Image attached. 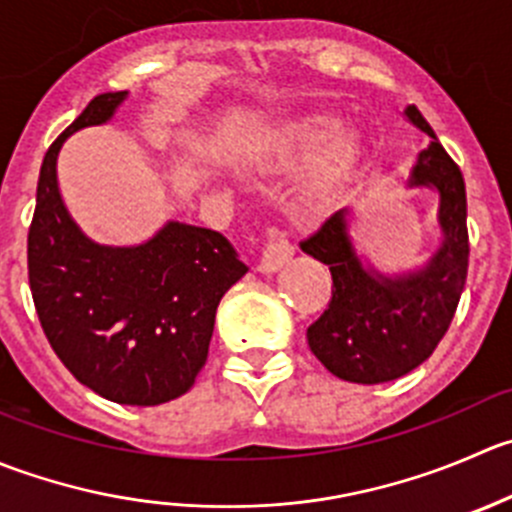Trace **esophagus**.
Returning a JSON list of instances; mask_svg holds the SVG:
<instances>
[{"mask_svg": "<svg viewBox=\"0 0 512 512\" xmlns=\"http://www.w3.org/2000/svg\"><path fill=\"white\" fill-rule=\"evenodd\" d=\"M290 257H292V245L285 240V235H282L280 230H267L265 247H262L260 270L262 272L280 270Z\"/></svg>", "mask_w": 512, "mask_h": 512, "instance_id": "esophagus-1", "label": "esophagus"}]
</instances>
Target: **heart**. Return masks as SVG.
<instances>
[{
	"label": "heart",
	"instance_id": "heart-1",
	"mask_svg": "<svg viewBox=\"0 0 512 512\" xmlns=\"http://www.w3.org/2000/svg\"><path fill=\"white\" fill-rule=\"evenodd\" d=\"M330 132H332V119H325V117L307 119V122H302L295 132V150L300 152V155H312V152L320 150V145L327 140ZM357 155H360V142H357V137L355 135L342 137V140L335 145V150L330 152V157H327L325 172H322L320 180L315 182L312 200H322V197L332 190V185H335V182L340 180L352 165H355Z\"/></svg>",
	"mask_w": 512,
	"mask_h": 512
}]
</instances>
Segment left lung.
<instances>
[{
	"label": "left lung",
	"mask_w": 512,
	"mask_h": 512,
	"mask_svg": "<svg viewBox=\"0 0 512 512\" xmlns=\"http://www.w3.org/2000/svg\"><path fill=\"white\" fill-rule=\"evenodd\" d=\"M410 122L433 137L420 152L410 185L440 192L438 222L443 245L418 272L372 275L355 255L345 210L327 217L302 250L330 267L332 297L307 327L312 355L340 380L377 385L398 380L428 360L448 332L468 277V200L463 172L435 137L420 109H405Z\"/></svg>",
	"instance_id": "obj_1"
}]
</instances>
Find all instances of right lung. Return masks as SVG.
Masks as SVG:
<instances>
[{
	"instance_id": "add662e5",
	"label": "right lung",
	"mask_w": 512,
	"mask_h": 512,
	"mask_svg": "<svg viewBox=\"0 0 512 512\" xmlns=\"http://www.w3.org/2000/svg\"><path fill=\"white\" fill-rule=\"evenodd\" d=\"M124 97L97 94L44 155L27 235L29 290L49 345L82 385L119 405H160L195 385L217 305L247 265L207 227L167 222L140 247H104L74 225L57 187L59 147L107 122Z\"/></svg>"
}]
</instances>
